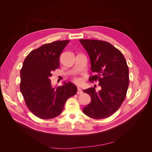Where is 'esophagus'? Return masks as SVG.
Returning a JSON list of instances; mask_svg holds the SVG:
<instances>
[{
    "label": "esophagus",
    "mask_w": 152,
    "mask_h": 152,
    "mask_svg": "<svg viewBox=\"0 0 152 152\" xmlns=\"http://www.w3.org/2000/svg\"><path fill=\"white\" fill-rule=\"evenodd\" d=\"M82 93H83V91H82V89H81L80 88H79V87H78V88H77V94H82Z\"/></svg>",
    "instance_id": "34e87169"
}]
</instances>
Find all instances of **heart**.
<instances>
[{"instance_id": "heart-1", "label": "heart", "mask_w": 152, "mask_h": 152, "mask_svg": "<svg viewBox=\"0 0 152 152\" xmlns=\"http://www.w3.org/2000/svg\"><path fill=\"white\" fill-rule=\"evenodd\" d=\"M73 80H74V82L77 84H80L82 83V80L80 79V78H75Z\"/></svg>"}]
</instances>
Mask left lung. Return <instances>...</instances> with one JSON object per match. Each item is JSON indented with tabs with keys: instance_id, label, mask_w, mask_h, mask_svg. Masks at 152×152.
<instances>
[{
	"instance_id": "obj_1",
	"label": "left lung",
	"mask_w": 152,
	"mask_h": 152,
	"mask_svg": "<svg viewBox=\"0 0 152 152\" xmlns=\"http://www.w3.org/2000/svg\"><path fill=\"white\" fill-rule=\"evenodd\" d=\"M88 53L91 70L96 75L89 80H99L101 90L94 87L84 90L91 102L83 108L87 116L94 119L110 117L125 99L129 86V68L122 53L109 42L103 40L80 39Z\"/></svg>"
}]
</instances>
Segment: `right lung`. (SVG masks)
Listing matches in <instances>:
<instances>
[{
    "mask_svg": "<svg viewBox=\"0 0 152 152\" xmlns=\"http://www.w3.org/2000/svg\"><path fill=\"white\" fill-rule=\"evenodd\" d=\"M69 40L44 44L31 51L23 63L20 91L30 111L42 119L53 118L63 110L66 100L77 92L70 82L53 87L51 73L59 67V56Z\"/></svg>",
    "mask_w": 152,
    "mask_h": 152,
    "instance_id": "1",
    "label": "right lung"
}]
</instances>
